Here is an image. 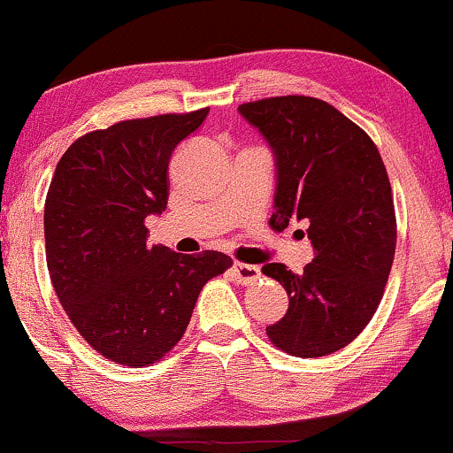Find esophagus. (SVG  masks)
<instances>
[{
	"instance_id": "esophagus-1",
	"label": "esophagus",
	"mask_w": 453,
	"mask_h": 453,
	"mask_svg": "<svg viewBox=\"0 0 453 453\" xmlns=\"http://www.w3.org/2000/svg\"><path fill=\"white\" fill-rule=\"evenodd\" d=\"M233 277L239 280V283L250 285L256 283L260 279V268L254 266V264H243V262H234L233 264Z\"/></svg>"
}]
</instances>
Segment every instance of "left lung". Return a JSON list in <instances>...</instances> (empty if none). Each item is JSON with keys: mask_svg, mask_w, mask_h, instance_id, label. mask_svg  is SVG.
<instances>
[{"mask_svg": "<svg viewBox=\"0 0 453 453\" xmlns=\"http://www.w3.org/2000/svg\"><path fill=\"white\" fill-rule=\"evenodd\" d=\"M277 164L270 226L308 222L314 260L296 274L264 264L289 296L287 314L266 326L279 349L322 357L354 342L377 312L389 279L397 222L389 176L374 141L331 104L283 96L241 104Z\"/></svg>", "mask_w": 453, "mask_h": 453, "instance_id": "8db88e82", "label": "left lung"}]
</instances>
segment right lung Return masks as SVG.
Wrapping results in <instances>:
<instances>
[{
	"instance_id": "1",
	"label": "right lung",
	"mask_w": 453,
	"mask_h": 453,
	"mask_svg": "<svg viewBox=\"0 0 453 453\" xmlns=\"http://www.w3.org/2000/svg\"><path fill=\"white\" fill-rule=\"evenodd\" d=\"M210 108L116 122L74 141L45 197L51 285L81 337L131 368L180 342L199 291L233 260L148 245L145 219L168 203V162Z\"/></svg>"
}]
</instances>
